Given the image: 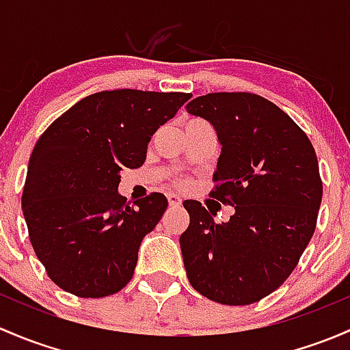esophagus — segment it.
Here are the masks:
<instances>
[{"mask_svg":"<svg viewBox=\"0 0 350 350\" xmlns=\"http://www.w3.org/2000/svg\"><path fill=\"white\" fill-rule=\"evenodd\" d=\"M167 199L170 207H178V205L182 204V199H180L178 196H175V193H167Z\"/></svg>","mask_w":350,"mask_h":350,"instance_id":"34e87169","label":"esophagus"}]
</instances>
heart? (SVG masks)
Returning <instances> with one entry per match:
<instances>
[{
  "label": "heart",
  "mask_w": 350,
  "mask_h": 350,
  "mask_svg": "<svg viewBox=\"0 0 350 350\" xmlns=\"http://www.w3.org/2000/svg\"><path fill=\"white\" fill-rule=\"evenodd\" d=\"M178 185L185 187V185H189V182H187V180H183V178H180V180H178Z\"/></svg>",
  "instance_id": "heart-1"
}]
</instances>
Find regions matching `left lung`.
Listing matches in <instances>:
<instances>
[{"mask_svg": "<svg viewBox=\"0 0 350 350\" xmlns=\"http://www.w3.org/2000/svg\"><path fill=\"white\" fill-rule=\"evenodd\" d=\"M187 113L214 126L222 151L211 197L234 207L217 224L200 202H183L187 278L217 304H254L282 286L315 232L323 192L315 150L284 111L251 92L196 97Z\"/></svg>", "mask_w": 350, "mask_h": 350, "instance_id": "1", "label": "left lung"}]
</instances>
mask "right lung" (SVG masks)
<instances>
[{"mask_svg":"<svg viewBox=\"0 0 350 350\" xmlns=\"http://www.w3.org/2000/svg\"><path fill=\"white\" fill-rule=\"evenodd\" d=\"M190 97L136 89L96 92L38 138L21 208L35 254L57 286L75 297L103 298L133 278L139 244L168 200L153 192L129 205L118 193L120 172L145 163L151 136Z\"/></svg>","mask_w":350,"mask_h":350,"instance_id":"1","label":"right lung"}]
</instances>
